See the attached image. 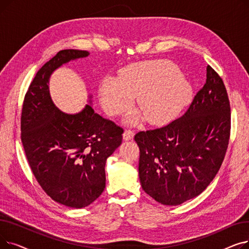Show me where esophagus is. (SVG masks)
I'll use <instances>...</instances> for the list:
<instances>
[{
	"label": "esophagus",
	"mask_w": 249,
	"mask_h": 249,
	"mask_svg": "<svg viewBox=\"0 0 249 249\" xmlns=\"http://www.w3.org/2000/svg\"><path fill=\"white\" fill-rule=\"evenodd\" d=\"M133 137H134V132L132 131V130H125V132L123 133V139L124 140H131V139H133Z\"/></svg>",
	"instance_id": "34e87169"
}]
</instances>
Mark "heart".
I'll use <instances>...</instances> for the list:
<instances>
[{
    "label": "heart",
    "mask_w": 249,
    "mask_h": 249,
    "mask_svg": "<svg viewBox=\"0 0 249 249\" xmlns=\"http://www.w3.org/2000/svg\"><path fill=\"white\" fill-rule=\"evenodd\" d=\"M103 109L109 115L125 112L137 96L141 111L132 112L129 122L168 123L180 113L191 99V87L181 71L172 63L147 61L125 69L119 80L104 78L100 86Z\"/></svg>",
    "instance_id": "1"
}]
</instances>
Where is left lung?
Wrapping results in <instances>:
<instances>
[{
  "label": "left lung",
  "mask_w": 249,
  "mask_h": 249,
  "mask_svg": "<svg viewBox=\"0 0 249 249\" xmlns=\"http://www.w3.org/2000/svg\"><path fill=\"white\" fill-rule=\"evenodd\" d=\"M231 129L230 102L220 75L207 67L204 87L186 113L138 132L141 187L156 202L178 206L200 195L224 160Z\"/></svg>",
  "instance_id": "obj_1"
}]
</instances>
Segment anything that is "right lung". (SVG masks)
<instances>
[{"label": "right lung", "instance_id": "add662e5", "mask_svg": "<svg viewBox=\"0 0 249 249\" xmlns=\"http://www.w3.org/2000/svg\"><path fill=\"white\" fill-rule=\"evenodd\" d=\"M89 54L77 49L57 52L37 71L21 115V140L38 184L53 201L76 209L89 206L103 193L105 164L120 146L124 132L90 105L77 114H65L50 98L51 73L63 63Z\"/></svg>", "mask_w": 249, "mask_h": 249}]
</instances>
